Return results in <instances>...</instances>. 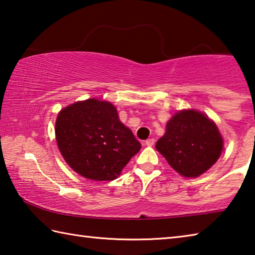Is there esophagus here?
Segmentation results:
<instances>
[{
	"label": "esophagus",
	"mask_w": 255,
	"mask_h": 255,
	"mask_svg": "<svg viewBox=\"0 0 255 255\" xmlns=\"http://www.w3.org/2000/svg\"><path fill=\"white\" fill-rule=\"evenodd\" d=\"M155 143V139L154 138H149V139H147L146 141H145V145L146 146H152Z\"/></svg>",
	"instance_id": "obj_1"
}]
</instances>
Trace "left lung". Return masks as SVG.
I'll return each instance as SVG.
<instances>
[{"label":"left lung","mask_w":255,"mask_h":255,"mask_svg":"<svg viewBox=\"0 0 255 255\" xmlns=\"http://www.w3.org/2000/svg\"><path fill=\"white\" fill-rule=\"evenodd\" d=\"M156 149L184 177H197L220 158L223 138L214 122L197 110L176 113L166 125Z\"/></svg>","instance_id":"1"}]
</instances>
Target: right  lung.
<instances>
[{"label": "right lung", "instance_id": "obj_1", "mask_svg": "<svg viewBox=\"0 0 255 255\" xmlns=\"http://www.w3.org/2000/svg\"><path fill=\"white\" fill-rule=\"evenodd\" d=\"M55 139L67 164L92 180H113L141 145L120 122L116 107L91 98L77 101L59 113Z\"/></svg>", "mask_w": 255, "mask_h": 255}]
</instances>
